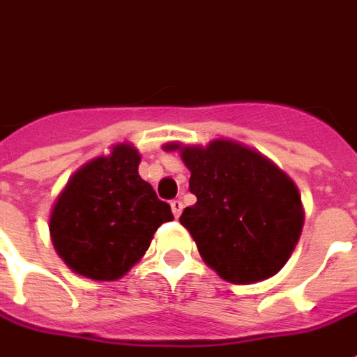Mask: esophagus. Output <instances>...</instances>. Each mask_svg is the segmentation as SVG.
Here are the masks:
<instances>
[{
    "label": "esophagus",
    "instance_id": "obj_1",
    "mask_svg": "<svg viewBox=\"0 0 357 357\" xmlns=\"http://www.w3.org/2000/svg\"><path fill=\"white\" fill-rule=\"evenodd\" d=\"M170 206H172V212H174V216L179 218L181 210H183V202L179 201V199H174V201L170 202Z\"/></svg>",
    "mask_w": 357,
    "mask_h": 357
}]
</instances>
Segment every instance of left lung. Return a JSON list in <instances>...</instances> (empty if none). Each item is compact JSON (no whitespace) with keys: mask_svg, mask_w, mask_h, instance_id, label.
I'll return each mask as SVG.
<instances>
[{"mask_svg":"<svg viewBox=\"0 0 357 357\" xmlns=\"http://www.w3.org/2000/svg\"><path fill=\"white\" fill-rule=\"evenodd\" d=\"M179 149L197 197L179 222L199 252L229 283H256L275 275L298 243L304 212L296 185L266 156L216 139L208 147Z\"/></svg>","mask_w":357,"mask_h":357,"instance_id":"left-lung-1","label":"left lung"}]
</instances>
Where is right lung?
Here are the masks:
<instances>
[{
  "label": "right lung",
  "instance_id": "obj_1",
  "mask_svg": "<svg viewBox=\"0 0 357 357\" xmlns=\"http://www.w3.org/2000/svg\"><path fill=\"white\" fill-rule=\"evenodd\" d=\"M139 155L120 143L74 174L50 220L55 250L76 273L114 281L145 255L155 231L174 220L170 204L137 174Z\"/></svg>",
  "mask_w": 357,
  "mask_h": 357
}]
</instances>
